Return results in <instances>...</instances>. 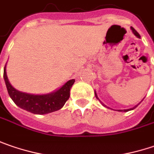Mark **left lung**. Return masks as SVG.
Segmentation results:
<instances>
[{
	"instance_id": "left-lung-1",
	"label": "left lung",
	"mask_w": 154,
	"mask_h": 154,
	"mask_svg": "<svg viewBox=\"0 0 154 154\" xmlns=\"http://www.w3.org/2000/svg\"><path fill=\"white\" fill-rule=\"evenodd\" d=\"M131 29H132V32H134V34L135 36H137L138 38H140V34L138 33L137 31L135 30V29H134V27H132V26H131ZM95 95H96V97H97V98H98V97H97V93H96V92H95ZM137 106H138V105H137ZM137 106H135V107H137ZM135 107H134V108H135ZM134 108H133V109H134ZM130 109H124L123 111H124V112H127V111H129ZM119 111H122V110H119Z\"/></svg>"
}]
</instances>
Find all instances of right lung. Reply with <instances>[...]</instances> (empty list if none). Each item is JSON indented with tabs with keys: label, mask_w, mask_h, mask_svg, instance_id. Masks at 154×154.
Listing matches in <instances>:
<instances>
[{
	"label": "right lung",
	"mask_w": 154,
	"mask_h": 154,
	"mask_svg": "<svg viewBox=\"0 0 154 154\" xmlns=\"http://www.w3.org/2000/svg\"><path fill=\"white\" fill-rule=\"evenodd\" d=\"M4 80L10 96L14 103L25 110L32 114L45 115L60 109L70 97V90L75 80L71 79L64 84L57 91L46 95H31L15 90L10 83L6 73V65L4 67Z\"/></svg>",
	"instance_id": "1"
}]
</instances>
